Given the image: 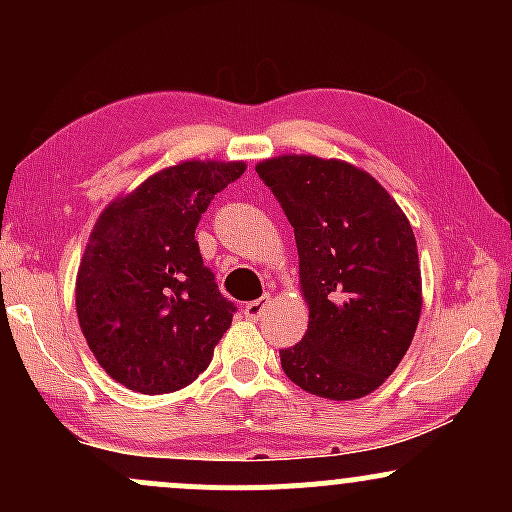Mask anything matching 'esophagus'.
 <instances>
[{
	"instance_id": "1",
	"label": "esophagus",
	"mask_w": 512,
	"mask_h": 512,
	"mask_svg": "<svg viewBox=\"0 0 512 512\" xmlns=\"http://www.w3.org/2000/svg\"><path fill=\"white\" fill-rule=\"evenodd\" d=\"M267 305H269V296H262L257 298V301L245 303V317H250V320H260Z\"/></svg>"
}]
</instances>
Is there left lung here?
Here are the masks:
<instances>
[{
	"label": "left lung",
	"mask_w": 512,
	"mask_h": 512,
	"mask_svg": "<svg viewBox=\"0 0 512 512\" xmlns=\"http://www.w3.org/2000/svg\"><path fill=\"white\" fill-rule=\"evenodd\" d=\"M293 226L308 332L281 349L301 390L366 397L395 373L421 315V269L407 216L366 170L317 156L255 166Z\"/></svg>",
	"instance_id": "obj_1"
}]
</instances>
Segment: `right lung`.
Listing matches in <instances>:
<instances>
[{
    "mask_svg": "<svg viewBox=\"0 0 512 512\" xmlns=\"http://www.w3.org/2000/svg\"><path fill=\"white\" fill-rule=\"evenodd\" d=\"M243 161H182L110 202L76 274V315L110 378L166 395L204 373L236 305L202 262L195 228Z\"/></svg>",
    "mask_w": 512,
    "mask_h": 512,
    "instance_id": "right-lung-1",
    "label": "right lung"
}]
</instances>
